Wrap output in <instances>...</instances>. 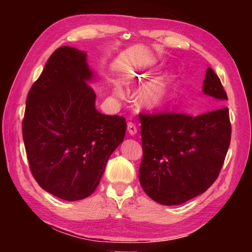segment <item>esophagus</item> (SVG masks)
<instances>
[{"label": "esophagus", "mask_w": 252, "mask_h": 252, "mask_svg": "<svg viewBox=\"0 0 252 252\" xmlns=\"http://www.w3.org/2000/svg\"><path fill=\"white\" fill-rule=\"evenodd\" d=\"M136 126H135V125L134 123H132V122H129L127 123V132H129L130 133V135H135L136 134Z\"/></svg>", "instance_id": "obj_1"}]
</instances>
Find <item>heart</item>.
Masks as SVG:
<instances>
[{"label":"heart","mask_w":252,"mask_h":252,"mask_svg":"<svg viewBox=\"0 0 252 252\" xmlns=\"http://www.w3.org/2000/svg\"><path fill=\"white\" fill-rule=\"evenodd\" d=\"M147 76L148 73H144V72H138V74H135L133 72V74L127 78V81L129 82H140ZM172 84L173 75H163L149 81L148 83L140 89L138 96H136L139 105L147 110H156L161 108L169 99ZM113 92L117 96L122 95L120 88H114Z\"/></svg>","instance_id":"obj_1"}]
</instances>
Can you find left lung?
<instances>
[{
    "label": "left lung",
    "instance_id": "8db88e82",
    "mask_svg": "<svg viewBox=\"0 0 252 252\" xmlns=\"http://www.w3.org/2000/svg\"><path fill=\"white\" fill-rule=\"evenodd\" d=\"M202 91L218 101L227 93L211 67ZM143 159L140 185L156 202L176 206L208 190L222 168L231 140L228 108L197 117L185 113L140 114Z\"/></svg>",
    "mask_w": 252,
    "mask_h": 252
}]
</instances>
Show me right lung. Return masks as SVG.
<instances>
[{
	"label": "right lung",
	"mask_w": 252,
	"mask_h": 252,
	"mask_svg": "<svg viewBox=\"0 0 252 252\" xmlns=\"http://www.w3.org/2000/svg\"><path fill=\"white\" fill-rule=\"evenodd\" d=\"M87 53L54 51L27 97L22 125L32 174L46 192L66 201L91 195L126 135V119L95 109Z\"/></svg>",
	"instance_id": "add662e5"
}]
</instances>
